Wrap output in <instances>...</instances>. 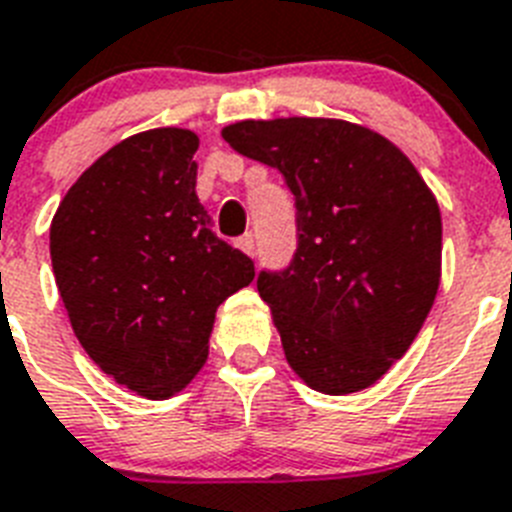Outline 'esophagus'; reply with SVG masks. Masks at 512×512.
Segmentation results:
<instances>
[{"label": "esophagus", "mask_w": 512, "mask_h": 512, "mask_svg": "<svg viewBox=\"0 0 512 512\" xmlns=\"http://www.w3.org/2000/svg\"><path fill=\"white\" fill-rule=\"evenodd\" d=\"M238 248L243 253H248V256H253V253H256V238H253L251 232H246L243 238H238Z\"/></svg>", "instance_id": "1"}]
</instances>
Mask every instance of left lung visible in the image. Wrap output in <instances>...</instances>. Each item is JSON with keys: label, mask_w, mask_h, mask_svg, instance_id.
<instances>
[{"label": "left lung", "mask_w": 512, "mask_h": 512, "mask_svg": "<svg viewBox=\"0 0 512 512\" xmlns=\"http://www.w3.org/2000/svg\"><path fill=\"white\" fill-rule=\"evenodd\" d=\"M222 138L280 170L295 196L293 261L256 280L287 363L324 395L366 390L405 356L437 298V198L395 143L353 122L243 120Z\"/></svg>", "instance_id": "obj_1"}]
</instances>
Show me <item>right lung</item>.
I'll list each match as a JSON object with an SVG mask.
<instances>
[{
  "label": "right lung",
  "mask_w": 512,
  "mask_h": 512,
  "mask_svg": "<svg viewBox=\"0 0 512 512\" xmlns=\"http://www.w3.org/2000/svg\"><path fill=\"white\" fill-rule=\"evenodd\" d=\"M198 135L156 128L99 156L49 230L54 277L91 361L149 400L180 392L209 356L219 303L256 277L196 196Z\"/></svg>",
  "instance_id": "add662e5"
}]
</instances>
